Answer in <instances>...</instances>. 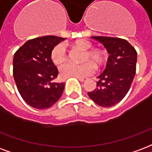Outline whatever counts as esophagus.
<instances>
[{
    "label": "esophagus",
    "mask_w": 152,
    "mask_h": 152,
    "mask_svg": "<svg viewBox=\"0 0 152 152\" xmlns=\"http://www.w3.org/2000/svg\"><path fill=\"white\" fill-rule=\"evenodd\" d=\"M77 79L79 80L80 81V82H85V81H86V80H87V78H77Z\"/></svg>",
    "instance_id": "1"
}]
</instances>
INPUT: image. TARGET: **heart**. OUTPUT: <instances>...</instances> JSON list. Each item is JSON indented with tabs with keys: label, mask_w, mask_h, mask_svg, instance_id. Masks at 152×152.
<instances>
[{
	"label": "heart",
	"mask_w": 152,
	"mask_h": 152,
	"mask_svg": "<svg viewBox=\"0 0 152 152\" xmlns=\"http://www.w3.org/2000/svg\"><path fill=\"white\" fill-rule=\"evenodd\" d=\"M71 47L84 50L81 56V61H85L75 64L72 63L65 64L59 68L60 76L64 79L70 77L83 78L91 75L95 71V65L97 68H101L107 60L106 53L101 48H93L90 42L85 39L77 40ZM50 57L51 61L56 65H60L67 59V51L63 44H56L50 50Z\"/></svg>",
	"instance_id": "obj_1"
}]
</instances>
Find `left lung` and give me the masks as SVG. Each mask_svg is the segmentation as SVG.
Instances as JSON below:
<instances>
[{"label": "left lung", "mask_w": 152, "mask_h": 152, "mask_svg": "<svg viewBox=\"0 0 152 152\" xmlns=\"http://www.w3.org/2000/svg\"><path fill=\"white\" fill-rule=\"evenodd\" d=\"M110 54L106 67L97 77L96 88L88 95L102 107H111L126 95L136 72L137 51L126 40L119 38L94 36Z\"/></svg>", "instance_id": "obj_1"}]
</instances>
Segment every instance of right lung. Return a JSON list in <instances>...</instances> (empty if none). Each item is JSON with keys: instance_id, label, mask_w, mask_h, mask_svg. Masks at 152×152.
<instances>
[{"instance_id": "add662e5", "label": "right lung", "mask_w": 152, "mask_h": 152, "mask_svg": "<svg viewBox=\"0 0 152 152\" xmlns=\"http://www.w3.org/2000/svg\"><path fill=\"white\" fill-rule=\"evenodd\" d=\"M64 39L53 35L35 38L25 42L14 54L13 78L20 95L31 107L48 109L62 96L65 84L53 82L59 71L50 54Z\"/></svg>"}]
</instances>
